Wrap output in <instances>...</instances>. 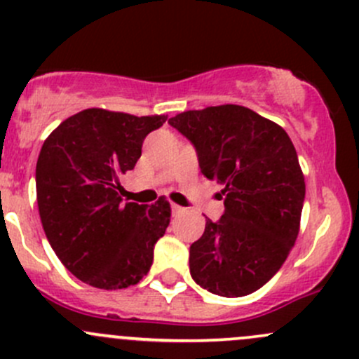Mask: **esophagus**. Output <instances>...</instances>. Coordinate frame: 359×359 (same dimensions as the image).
I'll return each instance as SVG.
<instances>
[{"label":"esophagus","mask_w":359,"mask_h":359,"mask_svg":"<svg viewBox=\"0 0 359 359\" xmlns=\"http://www.w3.org/2000/svg\"><path fill=\"white\" fill-rule=\"evenodd\" d=\"M184 211H186V208H182V206H179V205H175V203H172V213L173 215H180V213H184Z\"/></svg>","instance_id":"34e87169"}]
</instances>
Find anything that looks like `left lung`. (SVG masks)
<instances>
[{
  "instance_id": "8db88e82",
  "label": "left lung",
  "mask_w": 359,
  "mask_h": 359,
  "mask_svg": "<svg viewBox=\"0 0 359 359\" xmlns=\"http://www.w3.org/2000/svg\"><path fill=\"white\" fill-rule=\"evenodd\" d=\"M168 123L192 142L203 175L224 186V215L208 218L189 249L191 277L218 296H248L280 270L299 232L306 187L292 141L239 104L184 111Z\"/></svg>"
}]
</instances>
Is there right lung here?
Listing matches in <instances>:
<instances>
[{
	"instance_id": "add662e5",
	"label": "right lung",
	"mask_w": 359,
	"mask_h": 359,
	"mask_svg": "<svg viewBox=\"0 0 359 359\" xmlns=\"http://www.w3.org/2000/svg\"><path fill=\"white\" fill-rule=\"evenodd\" d=\"M167 116L89 108L48 135L36 165L41 224L53 251L79 280L97 289L137 284L170 224V203L122 201L120 175L135 167L142 141Z\"/></svg>"
}]
</instances>
